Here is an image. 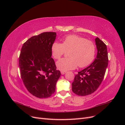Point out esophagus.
<instances>
[{"instance_id":"1","label":"esophagus","mask_w":125,"mask_h":125,"mask_svg":"<svg viewBox=\"0 0 125 125\" xmlns=\"http://www.w3.org/2000/svg\"><path fill=\"white\" fill-rule=\"evenodd\" d=\"M66 73V71H61V73H62V74H64Z\"/></svg>"}]
</instances>
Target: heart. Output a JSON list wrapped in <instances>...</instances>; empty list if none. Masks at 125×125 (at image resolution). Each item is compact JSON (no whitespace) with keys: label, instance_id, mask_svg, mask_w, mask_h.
Wrapping results in <instances>:
<instances>
[{"label":"heart","instance_id":"b5f03b06","mask_svg":"<svg viewBox=\"0 0 125 125\" xmlns=\"http://www.w3.org/2000/svg\"><path fill=\"white\" fill-rule=\"evenodd\" d=\"M52 54L56 59H59L66 52H69V58L58 60L56 65L62 71L73 70L78 66L88 67L95 56L96 48L92 41L76 35H70L63 39L62 44L55 42L52 46Z\"/></svg>","mask_w":125,"mask_h":125}]
</instances>
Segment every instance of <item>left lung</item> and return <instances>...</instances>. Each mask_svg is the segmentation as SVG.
Listing matches in <instances>:
<instances>
[{"mask_svg":"<svg viewBox=\"0 0 125 125\" xmlns=\"http://www.w3.org/2000/svg\"><path fill=\"white\" fill-rule=\"evenodd\" d=\"M97 50L96 58L92 63L75 75L72 83V91L79 96H85L94 92L104 77L108 58L106 44L99 37L95 38Z\"/></svg>","mask_w":125,"mask_h":125,"instance_id":"8db88e82","label":"left lung"}]
</instances>
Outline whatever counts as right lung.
Listing matches in <instances>:
<instances>
[{
	"mask_svg": "<svg viewBox=\"0 0 125 125\" xmlns=\"http://www.w3.org/2000/svg\"><path fill=\"white\" fill-rule=\"evenodd\" d=\"M56 33H42L24 43L19 60L21 77L28 91L39 98H47L54 93L60 76L52 58V46Z\"/></svg>",
	"mask_w": 125,
	"mask_h": 125,
	"instance_id": "add662e5",
	"label": "right lung"
}]
</instances>
